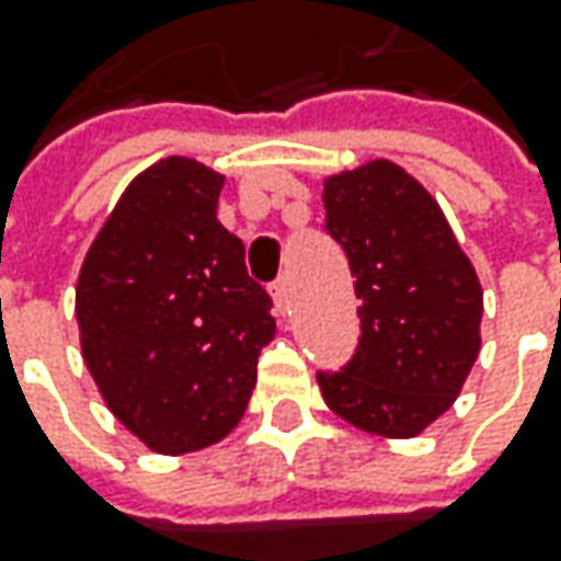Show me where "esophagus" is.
Instances as JSON below:
<instances>
[{"mask_svg":"<svg viewBox=\"0 0 561 561\" xmlns=\"http://www.w3.org/2000/svg\"><path fill=\"white\" fill-rule=\"evenodd\" d=\"M273 300H276V310L279 313H285V307H288V298H291V282H288V276H279V279L273 282Z\"/></svg>","mask_w":561,"mask_h":561,"instance_id":"34e87169","label":"esophagus"}]
</instances>
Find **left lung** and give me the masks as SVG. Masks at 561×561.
Masks as SVG:
<instances>
[{
    "label": "left lung",
    "mask_w": 561,
    "mask_h": 561,
    "mask_svg": "<svg viewBox=\"0 0 561 561\" xmlns=\"http://www.w3.org/2000/svg\"><path fill=\"white\" fill-rule=\"evenodd\" d=\"M325 232L344 248L359 344L317 373L325 403L369 435L415 437L447 413L481 347L484 295L437 202L403 167L325 180Z\"/></svg>",
    "instance_id": "8db88e82"
}]
</instances>
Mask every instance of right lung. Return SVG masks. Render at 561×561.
Masks as SVG:
<instances>
[{
	"instance_id": "add662e5",
	"label": "right lung",
	"mask_w": 561,
	"mask_h": 561,
	"mask_svg": "<svg viewBox=\"0 0 561 561\" xmlns=\"http://www.w3.org/2000/svg\"><path fill=\"white\" fill-rule=\"evenodd\" d=\"M222 176L164 158L126 185L77 279V322L107 410L154 454L217 444L248 410L273 298L217 220Z\"/></svg>"
}]
</instances>
